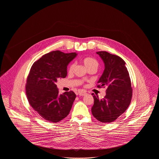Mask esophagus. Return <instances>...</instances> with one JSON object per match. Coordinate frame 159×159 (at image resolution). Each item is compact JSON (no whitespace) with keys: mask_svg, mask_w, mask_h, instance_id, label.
I'll use <instances>...</instances> for the list:
<instances>
[{"mask_svg":"<svg viewBox=\"0 0 159 159\" xmlns=\"http://www.w3.org/2000/svg\"><path fill=\"white\" fill-rule=\"evenodd\" d=\"M78 94H79V95H80V96H84V95L86 94V93L85 92H84V91H80L78 92Z\"/></svg>","mask_w":159,"mask_h":159,"instance_id":"esophagus-1","label":"esophagus"}]
</instances>
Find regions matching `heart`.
Masks as SVG:
<instances>
[{
    "label": "heart",
    "mask_w": 159,
    "mask_h": 159,
    "mask_svg": "<svg viewBox=\"0 0 159 159\" xmlns=\"http://www.w3.org/2000/svg\"><path fill=\"white\" fill-rule=\"evenodd\" d=\"M83 63L84 66H85V67L87 68H90V67H95V68H98V67L99 64L98 61L96 60L95 59L93 58H91V57H87L85 58L84 59H83ZM75 64L74 63L71 64L69 68H68V71L72 72V71L73 70L74 67H75Z\"/></svg>",
    "instance_id": "obj_1"
}]
</instances>
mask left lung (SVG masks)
<instances>
[{"label": "left lung", "mask_w": 159, "mask_h": 159, "mask_svg": "<svg viewBox=\"0 0 159 159\" xmlns=\"http://www.w3.org/2000/svg\"><path fill=\"white\" fill-rule=\"evenodd\" d=\"M102 60L105 68L99 79L98 88L106 86V96L94 99L91 111L96 119L102 123L116 120L128 108L132 97V89L125 62L120 57L106 51L97 52Z\"/></svg>", "instance_id": "8db88e82"}]
</instances>
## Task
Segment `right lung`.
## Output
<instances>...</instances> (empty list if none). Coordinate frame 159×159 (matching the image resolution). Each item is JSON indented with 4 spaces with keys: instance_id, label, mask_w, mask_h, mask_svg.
<instances>
[{
    "instance_id": "right-lung-1",
    "label": "right lung",
    "mask_w": 159,
    "mask_h": 159,
    "mask_svg": "<svg viewBox=\"0 0 159 159\" xmlns=\"http://www.w3.org/2000/svg\"><path fill=\"white\" fill-rule=\"evenodd\" d=\"M76 52L52 51L43 55L31 67L25 85L27 98L31 107L49 122H59L70 113L76 94L73 91L59 94L57 80L67 75V66Z\"/></svg>"
}]
</instances>
